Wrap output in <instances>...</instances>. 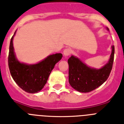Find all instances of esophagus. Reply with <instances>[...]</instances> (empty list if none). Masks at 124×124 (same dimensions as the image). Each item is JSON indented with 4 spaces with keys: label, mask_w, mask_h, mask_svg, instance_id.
Instances as JSON below:
<instances>
[{
    "label": "esophagus",
    "mask_w": 124,
    "mask_h": 124,
    "mask_svg": "<svg viewBox=\"0 0 124 124\" xmlns=\"http://www.w3.org/2000/svg\"><path fill=\"white\" fill-rule=\"evenodd\" d=\"M71 53V49L70 48H67L65 49L63 51V54H64V56L67 58L69 55H70V54Z\"/></svg>",
    "instance_id": "obj_1"
}]
</instances>
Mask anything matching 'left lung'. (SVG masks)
I'll use <instances>...</instances> for the list:
<instances>
[{
	"mask_svg": "<svg viewBox=\"0 0 124 124\" xmlns=\"http://www.w3.org/2000/svg\"><path fill=\"white\" fill-rule=\"evenodd\" d=\"M109 31V29L107 28ZM111 54L109 61L100 69L91 68L75 56L68 60L69 64V82L75 90L88 93L94 90L107 80L112 70L115 54V47L111 46Z\"/></svg>",
	"mask_w": 124,
	"mask_h": 124,
	"instance_id": "1",
	"label": "left lung"
}]
</instances>
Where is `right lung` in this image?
<instances>
[{
	"label": "right lung",
	"mask_w": 124,
	"mask_h": 124,
	"mask_svg": "<svg viewBox=\"0 0 124 124\" xmlns=\"http://www.w3.org/2000/svg\"><path fill=\"white\" fill-rule=\"evenodd\" d=\"M16 31L11 39L8 66L13 79L20 88L29 93H37L46 84L55 64L62 58L61 53L50 54L37 64H28L16 58L13 40Z\"/></svg>",
	"instance_id": "add662e5"
}]
</instances>
